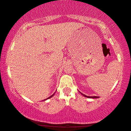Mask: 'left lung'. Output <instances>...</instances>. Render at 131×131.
<instances>
[{
    "label": "left lung",
    "instance_id": "left-lung-1",
    "mask_svg": "<svg viewBox=\"0 0 131 131\" xmlns=\"http://www.w3.org/2000/svg\"><path fill=\"white\" fill-rule=\"evenodd\" d=\"M81 93L82 94V95L83 96H85V97H89V98H98V96H86V95H85L84 94H82V93Z\"/></svg>",
    "mask_w": 131,
    "mask_h": 131
}]
</instances>
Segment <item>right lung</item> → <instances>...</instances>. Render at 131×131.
I'll use <instances>...</instances> for the list:
<instances>
[{"label": "right lung", "instance_id": "right-lung-1", "mask_svg": "<svg viewBox=\"0 0 131 131\" xmlns=\"http://www.w3.org/2000/svg\"><path fill=\"white\" fill-rule=\"evenodd\" d=\"M54 94H55V93H53V94H52V95H51V96H49V97H48V98H47V99H46V100H48V99H49V98H50V97H52L54 95Z\"/></svg>", "mask_w": 131, "mask_h": 131}]
</instances>
